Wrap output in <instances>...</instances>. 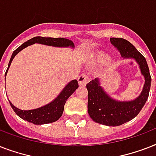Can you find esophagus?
Listing matches in <instances>:
<instances>
[{
    "label": "esophagus",
    "mask_w": 156,
    "mask_h": 156,
    "mask_svg": "<svg viewBox=\"0 0 156 156\" xmlns=\"http://www.w3.org/2000/svg\"><path fill=\"white\" fill-rule=\"evenodd\" d=\"M89 80H90V78H89V77H88L87 74H85V73L81 74L78 78V84L80 86H85L86 84L89 82Z\"/></svg>",
    "instance_id": "esophagus-1"
}]
</instances>
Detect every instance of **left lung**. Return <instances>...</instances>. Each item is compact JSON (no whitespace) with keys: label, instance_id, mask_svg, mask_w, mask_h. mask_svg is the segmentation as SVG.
Segmentation results:
<instances>
[{"label":"left lung","instance_id":"left-lung-1","mask_svg":"<svg viewBox=\"0 0 156 156\" xmlns=\"http://www.w3.org/2000/svg\"><path fill=\"white\" fill-rule=\"evenodd\" d=\"M110 41L123 57L133 58L138 62L146 80L141 95L129 102H119L111 99L103 90L97 78L87 84L88 113L91 119L105 126H118L133 119L140 112L149 96L151 77L145 57L130 42L122 38H111Z\"/></svg>","mask_w":156,"mask_h":156}]
</instances>
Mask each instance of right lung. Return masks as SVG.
Instances as JSON below:
<instances>
[{"mask_svg": "<svg viewBox=\"0 0 156 156\" xmlns=\"http://www.w3.org/2000/svg\"><path fill=\"white\" fill-rule=\"evenodd\" d=\"M35 43L38 44H42L45 45H50V46H55V47H68L71 46L73 47V43L71 40H69L67 39L64 38H51V37H41V36H36L30 40H27V42L23 43V44L19 46L16 50H14L11 56L10 61L9 62L8 68L5 72V75L7 73V71L9 69V67L10 66L11 62L13 61V57L18 54L21 50L25 48L29 45L33 44ZM78 87V83L77 80L71 81L64 90L61 91V93L58 95V97L56 100H53L52 103L47 104L44 107L39 108L33 109V110H28V111H24V110H20L14 107L13 104H10L12 108L15 113L18 115L19 117H21L25 121H27L29 122L35 124V125H43V124H48L55 122L58 120L63 113L64 106L66 104V100L68 98L73 94L76 90V89Z\"/></svg>", "mask_w": 156, "mask_h": 156, "instance_id": "obj_1", "label": "right lung"}]
</instances>
